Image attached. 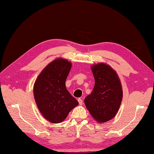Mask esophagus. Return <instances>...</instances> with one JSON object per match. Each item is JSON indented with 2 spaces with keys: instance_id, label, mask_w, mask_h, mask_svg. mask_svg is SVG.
Returning <instances> with one entry per match:
<instances>
[{
  "instance_id": "34e87169",
  "label": "esophagus",
  "mask_w": 154,
  "mask_h": 154,
  "mask_svg": "<svg viewBox=\"0 0 154 154\" xmlns=\"http://www.w3.org/2000/svg\"><path fill=\"white\" fill-rule=\"evenodd\" d=\"M78 102H79L80 105H82V104H83V100L81 99V98H80V99H78Z\"/></svg>"
}]
</instances>
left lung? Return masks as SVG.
<instances>
[{"label": "left lung", "instance_id": "1", "mask_svg": "<svg viewBox=\"0 0 154 154\" xmlns=\"http://www.w3.org/2000/svg\"><path fill=\"white\" fill-rule=\"evenodd\" d=\"M94 87L85 104L94 119L105 122L115 116L122 99V89L116 73L109 65L99 63L91 67Z\"/></svg>", "mask_w": 154, "mask_h": 154}]
</instances>
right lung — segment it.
<instances>
[{"label":"right lung","instance_id":"obj_1","mask_svg":"<svg viewBox=\"0 0 154 154\" xmlns=\"http://www.w3.org/2000/svg\"><path fill=\"white\" fill-rule=\"evenodd\" d=\"M71 63L57 59L48 65L39 75L34 86V99L39 110L45 119L60 123L79 104L65 87Z\"/></svg>","mask_w":154,"mask_h":154}]
</instances>
